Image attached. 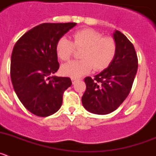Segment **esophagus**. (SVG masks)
<instances>
[{"label": "esophagus", "instance_id": "34e87169", "mask_svg": "<svg viewBox=\"0 0 156 156\" xmlns=\"http://www.w3.org/2000/svg\"><path fill=\"white\" fill-rule=\"evenodd\" d=\"M77 80H79V79H77V78H72V82H73V83H74Z\"/></svg>", "mask_w": 156, "mask_h": 156}]
</instances>
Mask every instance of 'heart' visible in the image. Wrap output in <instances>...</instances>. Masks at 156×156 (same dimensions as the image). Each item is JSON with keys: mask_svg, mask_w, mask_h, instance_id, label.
Masks as SVG:
<instances>
[{"mask_svg": "<svg viewBox=\"0 0 156 156\" xmlns=\"http://www.w3.org/2000/svg\"><path fill=\"white\" fill-rule=\"evenodd\" d=\"M81 49L80 60H73L63 65L62 74L76 78L90 73L93 69L101 71L108 68L115 58L117 44L113 37L104 36L102 33L91 28L76 30L73 34V41L62 37L57 41L55 51L62 61H68L75 52Z\"/></svg>", "mask_w": 156, "mask_h": 156, "instance_id": "1", "label": "heart"}]
</instances>
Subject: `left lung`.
Masks as SVG:
<instances>
[{"label": "left lung", "mask_w": 156, "mask_h": 156, "mask_svg": "<svg viewBox=\"0 0 156 156\" xmlns=\"http://www.w3.org/2000/svg\"><path fill=\"white\" fill-rule=\"evenodd\" d=\"M117 44L115 58L108 68L94 78L86 77V90L82 97L83 105L87 111L106 115L115 111L126 98L137 73V53L127 37L115 30Z\"/></svg>", "instance_id": "obj_1"}]
</instances>
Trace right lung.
Instances as JSON below:
<instances>
[{
    "label": "right lung",
    "instance_id": "obj_1",
    "mask_svg": "<svg viewBox=\"0 0 156 156\" xmlns=\"http://www.w3.org/2000/svg\"><path fill=\"white\" fill-rule=\"evenodd\" d=\"M75 23H42L22 36L12 51L11 80L18 98L30 112L45 117L62 104L69 77L52 76L59 69L55 46Z\"/></svg>",
    "mask_w": 156,
    "mask_h": 156
}]
</instances>
